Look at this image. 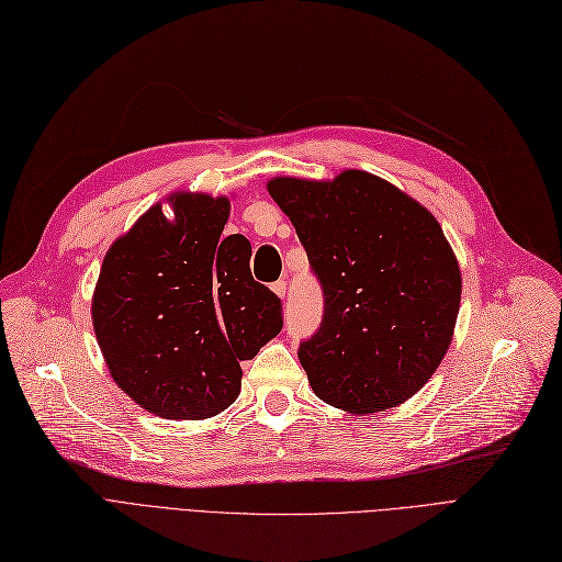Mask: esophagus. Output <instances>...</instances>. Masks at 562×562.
<instances>
[{
    "mask_svg": "<svg viewBox=\"0 0 562 562\" xmlns=\"http://www.w3.org/2000/svg\"><path fill=\"white\" fill-rule=\"evenodd\" d=\"M272 290H274V293H277L279 297H285V293H288V283H285V281H277V283H272Z\"/></svg>",
    "mask_w": 562,
    "mask_h": 562,
    "instance_id": "obj_1",
    "label": "esophagus"
}]
</instances>
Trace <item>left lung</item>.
<instances>
[{"mask_svg": "<svg viewBox=\"0 0 562 562\" xmlns=\"http://www.w3.org/2000/svg\"><path fill=\"white\" fill-rule=\"evenodd\" d=\"M267 190L323 290L318 330L297 348L314 393L351 414L409 400L447 353L460 306V269L435 216L358 169Z\"/></svg>", "mask_w": 562, "mask_h": 562, "instance_id": "obj_1", "label": "left lung"}]
</instances>
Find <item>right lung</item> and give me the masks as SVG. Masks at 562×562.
Instances as JSON below:
<instances>
[{"mask_svg":"<svg viewBox=\"0 0 562 562\" xmlns=\"http://www.w3.org/2000/svg\"><path fill=\"white\" fill-rule=\"evenodd\" d=\"M104 258L92 325L113 381L150 414L209 418L237 400L241 360L281 333V300L250 274V244L223 237L229 202L173 195Z\"/></svg>","mask_w":562,"mask_h":562,"instance_id":"obj_1","label":"right lung"}]
</instances>
